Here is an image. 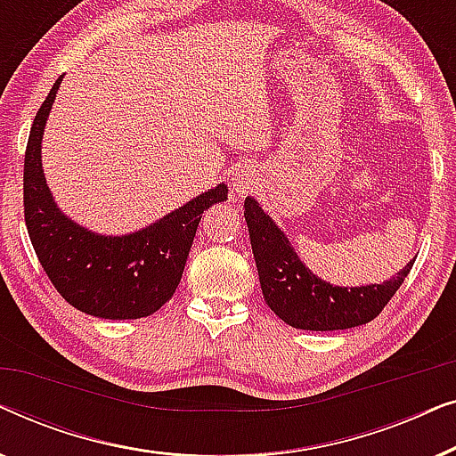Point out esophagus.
Wrapping results in <instances>:
<instances>
[{
	"instance_id": "34e87169",
	"label": "esophagus",
	"mask_w": 456,
	"mask_h": 456,
	"mask_svg": "<svg viewBox=\"0 0 456 456\" xmlns=\"http://www.w3.org/2000/svg\"><path fill=\"white\" fill-rule=\"evenodd\" d=\"M253 189V176L248 174L247 170H239L234 176V183H232V191L236 195H247L248 191Z\"/></svg>"
}]
</instances>
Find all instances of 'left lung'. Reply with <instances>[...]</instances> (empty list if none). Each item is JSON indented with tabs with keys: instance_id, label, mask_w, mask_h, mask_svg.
<instances>
[{
	"instance_id": "8db88e82",
	"label": "left lung",
	"mask_w": 456,
	"mask_h": 456,
	"mask_svg": "<svg viewBox=\"0 0 456 456\" xmlns=\"http://www.w3.org/2000/svg\"><path fill=\"white\" fill-rule=\"evenodd\" d=\"M245 220L265 303L292 328L326 332L371 322L396 295L415 264V259L409 261L384 284L342 289L323 282L301 264L282 230L251 197L245 199Z\"/></svg>"
}]
</instances>
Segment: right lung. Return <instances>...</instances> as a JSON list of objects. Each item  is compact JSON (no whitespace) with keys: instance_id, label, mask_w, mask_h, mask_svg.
Listing matches in <instances>:
<instances>
[{"instance_id":"1","label":"right lung","mask_w":456,"mask_h":456,"mask_svg":"<svg viewBox=\"0 0 456 456\" xmlns=\"http://www.w3.org/2000/svg\"><path fill=\"white\" fill-rule=\"evenodd\" d=\"M61 77L37 111L24 153V222L47 278L72 307L105 320H139L167 303L183 278L192 239L209 205L228 197L217 184L159 222L126 236L85 230L53 203L41 167V139Z\"/></svg>"}]
</instances>
